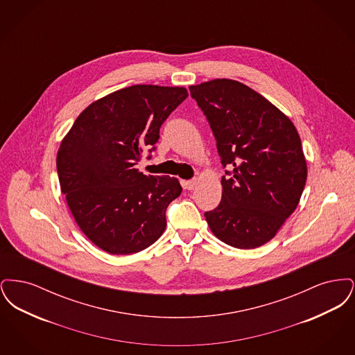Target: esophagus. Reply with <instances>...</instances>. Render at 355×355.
Instances as JSON below:
<instances>
[{"instance_id": "1", "label": "esophagus", "mask_w": 355, "mask_h": 355, "mask_svg": "<svg viewBox=\"0 0 355 355\" xmlns=\"http://www.w3.org/2000/svg\"><path fill=\"white\" fill-rule=\"evenodd\" d=\"M196 185H197V180H189L185 182V187L187 190H193Z\"/></svg>"}]
</instances>
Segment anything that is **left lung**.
<instances>
[{
    "instance_id": "1",
    "label": "left lung",
    "mask_w": 355,
    "mask_h": 355,
    "mask_svg": "<svg viewBox=\"0 0 355 355\" xmlns=\"http://www.w3.org/2000/svg\"><path fill=\"white\" fill-rule=\"evenodd\" d=\"M217 142L222 198L205 217L213 234L238 249L258 248L295 210L307 168L293 122L246 85L213 80L190 86Z\"/></svg>"
}]
</instances>
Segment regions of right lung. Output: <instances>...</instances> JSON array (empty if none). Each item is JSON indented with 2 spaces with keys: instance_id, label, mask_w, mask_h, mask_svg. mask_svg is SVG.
Instances as JSON below:
<instances>
[{
  "instance_id": "obj_1",
  "label": "right lung",
  "mask_w": 355,
  "mask_h": 355,
  "mask_svg": "<svg viewBox=\"0 0 355 355\" xmlns=\"http://www.w3.org/2000/svg\"><path fill=\"white\" fill-rule=\"evenodd\" d=\"M186 97L185 87L121 89L89 105L61 142V191L80 229L102 250L138 253L162 236L166 209L182 187L135 165L145 149L152 157L162 123Z\"/></svg>"
}]
</instances>
